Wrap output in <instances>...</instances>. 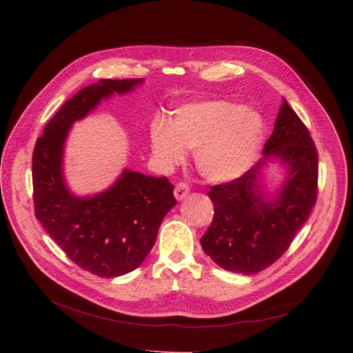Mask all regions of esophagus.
<instances>
[{"instance_id":"1","label":"esophagus","mask_w":353,"mask_h":353,"mask_svg":"<svg viewBox=\"0 0 353 353\" xmlns=\"http://www.w3.org/2000/svg\"><path fill=\"white\" fill-rule=\"evenodd\" d=\"M189 186L186 183H179L176 184V189H174V197L177 200H183L184 197H186L189 194Z\"/></svg>"}]
</instances>
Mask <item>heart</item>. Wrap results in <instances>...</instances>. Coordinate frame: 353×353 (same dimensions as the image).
Masks as SVG:
<instances>
[{"label": "heart", "instance_id": "obj_1", "mask_svg": "<svg viewBox=\"0 0 353 353\" xmlns=\"http://www.w3.org/2000/svg\"><path fill=\"white\" fill-rule=\"evenodd\" d=\"M263 140V120L256 110L223 100L186 103L173 111L170 124L156 120L150 147L164 167H174L194 150L203 177L228 183L243 176L257 159Z\"/></svg>", "mask_w": 353, "mask_h": 353}]
</instances>
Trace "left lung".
<instances>
[{
    "instance_id": "left-lung-1",
    "label": "left lung",
    "mask_w": 353,
    "mask_h": 353,
    "mask_svg": "<svg viewBox=\"0 0 353 353\" xmlns=\"http://www.w3.org/2000/svg\"><path fill=\"white\" fill-rule=\"evenodd\" d=\"M263 159L242 177L210 188L214 216L200 239L221 269L254 274L273 265L306 223L318 196V153L307 128L283 99ZM285 179L273 194L263 184L268 162Z\"/></svg>"
}]
</instances>
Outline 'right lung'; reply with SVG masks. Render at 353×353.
Returning <instances> with one entry per match:
<instances>
[{
    "label": "right lung",
    "mask_w": 353,
    "mask_h": 353,
    "mask_svg": "<svg viewBox=\"0 0 353 353\" xmlns=\"http://www.w3.org/2000/svg\"><path fill=\"white\" fill-rule=\"evenodd\" d=\"M143 81L101 79L81 88L48 121L32 153L35 217L74 263L100 277L123 276L143 263L164 216L176 206L174 186L167 177L124 169L108 189L79 196L64 176L65 141L72 124L103 100Z\"/></svg>",
    "instance_id": "add662e5"
}]
</instances>
